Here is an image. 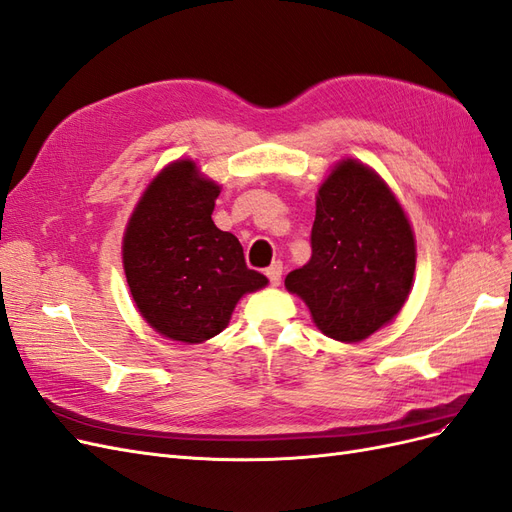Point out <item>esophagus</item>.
<instances>
[{
	"label": "esophagus",
	"instance_id": "esophagus-1",
	"mask_svg": "<svg viewBox=\"0 0 512 512\" xmlns=\"http://www.w3.org/2000/svg\"><path fill=\"white\" fill-rule=\"evenodd\" d=\"M282 271H284L282 262H273V265L267 269V277H269V282H271L273 286H277V284L282 282Z\"/></svg>",
	"mask_w": 512,
	"mask_h": 512
}]
</instances>
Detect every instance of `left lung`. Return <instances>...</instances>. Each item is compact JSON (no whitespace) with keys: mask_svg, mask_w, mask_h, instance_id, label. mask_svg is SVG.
Masks as SVG:
<instances>
[{"mask_svg":"<svg viewBox=\"0 0 512 512\" xmlns=\"http://www.w3.org/2000/svg\"><path fill=\"white\" fill-rule=\"evenodd\" d=\"M416 265L412 228L391 190L354 160L320 185L312 258L286 275L316 327L339 342H361L406 303Z\"/></svg>","mask_w":512,"mask_h":512,"instance_id":"left-lung-1","label":"left lung"}]
</instances>
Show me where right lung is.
<instances>
[{
  "label": "right lung",
  "instance_id": "right-lung-1",
  "mask_svg": "<svg viewBox=\"0 0 512 512\" xmlns=\"http://www.w3.org/2000/svg\"><path fill=\"white\" fill-rule=\"evenodd\" d=\"M220 185L190 160L166 166L136 205L123 237V269L138 312L164 337L200 344L226 329L245 292L267 286L243 247L213 224Z\"/></svg>",
  "mask_w": 512,
  "mask_h": 512
}]
</instances>
